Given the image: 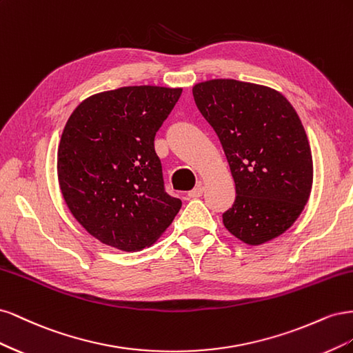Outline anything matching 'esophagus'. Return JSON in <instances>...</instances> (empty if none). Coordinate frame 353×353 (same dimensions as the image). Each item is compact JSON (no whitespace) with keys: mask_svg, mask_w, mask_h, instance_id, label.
I'll return each instance as SVG.
<instances>
[{"mask_svg":"<svg viewBox=\"0 0 353 353\" xmlns=\"http://www.w3.org/2000/svg\"><path fill=\"white\" fill-rule=\"evenodd\" d=\"M203 190H205V188H203V185L201 184H197L193 190H190L188 191V197L190 199H197V197H200L201 194H203Z\"/></svg>","mask_w":353,"mask_h":353,"instance_id":"obj_1","label":"esophagus"}]
</instances>
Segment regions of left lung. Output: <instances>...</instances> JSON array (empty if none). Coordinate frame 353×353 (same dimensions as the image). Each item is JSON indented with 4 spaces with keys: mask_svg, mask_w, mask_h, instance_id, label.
<instances>
[{
    "mask_svg": "<svg viewBox=\"0 0 353 353\" xmlns=\"http://www.w3.org/2000/svg\"><path fill=\"white\" fill-rule=\"evenodd\" d=\"M193 95L236 183L223 225L252 245L279 237L302 213L314 176L311 147L293 105L279 91L236 79L200 82Z\"/></svg>",
    "mask_w": 353,
    "mask_h": 353,
    "instance_id": "8db88e82",
    "label": "left lung"
}]
</instances>
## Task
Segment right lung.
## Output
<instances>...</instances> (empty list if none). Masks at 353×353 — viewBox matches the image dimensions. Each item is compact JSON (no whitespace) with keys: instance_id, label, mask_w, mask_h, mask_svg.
<instances>
[{"instance_id":"add662e5","label":"right lung","mask_w":353,"mask_h":353,"mask_svg":"<svg viewBox=\"0 0 353 353\" xmlns=\"http://www.w3.org/2000/svg\"><path fill=\"white\" fill-rule=\"evenodd\" d=\"M181 88L123 87L94 94L70 114L57 152L69 210L92 237L123 252L153 244L179 199L165 190L154 137Z\"/></svg>"}]
</instances>
